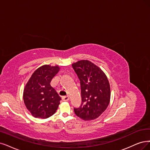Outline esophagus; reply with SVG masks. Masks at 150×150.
<instances>
[{
	"label": "esophagus",
	"mask_w": 150,
	"mask_h": 150,
	"mask_svg": "<svg viewBox=\"0 0 150 150\" xmlns=\"http://www.w3.org/2000/svg\"><path fill=\"white\" fill-rule=\"evenodd\" d=\"M69 99H70V98L69 96H65L62 97V99L64 101H68L69 100Z\"/></svg>",
	"instance_id": "esophagus-1"
}]
</instances>
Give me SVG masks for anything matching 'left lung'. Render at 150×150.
Returning a JSON list of instances; mask_svg holds the SVG:
<instances>
[{
  "label": "left lung",
  "instance_id": "obj_1",
  "mask_svg": "<svg viewBox=\"0 0 150 150\" xmlns=\"http://www.w3.org/2000/svg\"><path fill=\"white\" fill-rule=\"evenodd\" d=\"M80 81L81 104L74 109L75 114L84 120L97 119L108 106L110 88L108 77L98 66L88 60L72 64Z\"/></svg>",
  "mask_w": 150,
  "mask_h": 150
}]
</instances>
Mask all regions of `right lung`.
Masks as SVG:
<instances>
[{"instance_id": "1", "label": "right lung", "mask_w": 150, "mask_h": 150, "mask_svg": "<svg viewBox=\"0 0 150 150\" xmlns=\"http://www.w3.org/2000/svg\"><path fill=\"white\" fill-rule=\"evenodd\" d=\"M59 70V65H42L33 72L26 83L23 101L33 117L47 119L56 112L61 98L50 83Z\"/></svg>"}]
</instances>
